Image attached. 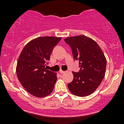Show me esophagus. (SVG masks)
Segmentation results:
<instances>
[{"label":"esophagus","mask_w":124,"mask_h":124,"mask_svg":"<svg viewBox=\"0 0 124 124\" xmlns=\"http://www.w3.org/2000/svg\"><path fill=\"white\" fill-rule=\"evenodd\" d=\"M65 71H62V70H60V71H59V73L60 74H63V73H65Z\"/></svg>","instance_id":"obj_1"}]
</instances>
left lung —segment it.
I'll return each instance as SVG.
<instances>
[{"label": "left lung", "mask_w": 124, "mask_h": 124, "mask_svg": "<svg viewBox=\"0 0 124 124\" xmlns=\"http://www.w3.org/2000/svg\"><path fill=\"white\" fill-rule=\"evenodd\" d=\"M65 42L72 49L74 59L79 61L80 70L72 72L74 79L68 85L76 96L86 97L93 93L105 76L107 61L98 44L85 35L68 37Z\"/></svg>", "instance_id": "8db88e82"}]
</instances>
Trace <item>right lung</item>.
<instances>
[{
	"label": "right lung",
	"mask_w": 124,
	"mask_h": 124,
	"mask_svg": "<svg viewBox=\"0 0 124 124\" xmlns=\"http://www.w3.org/2000/svg\"><path fill=\"white\" fill-rule=\"evenodd\" d=\"M61 38L42 37L33 39L24 46L20 54L16 67L17 77L24 88L34 97H47L54 89L57 74L45 67Z\"/></svg>",
	"instance_id": "add662e5"
}]
</instances>
